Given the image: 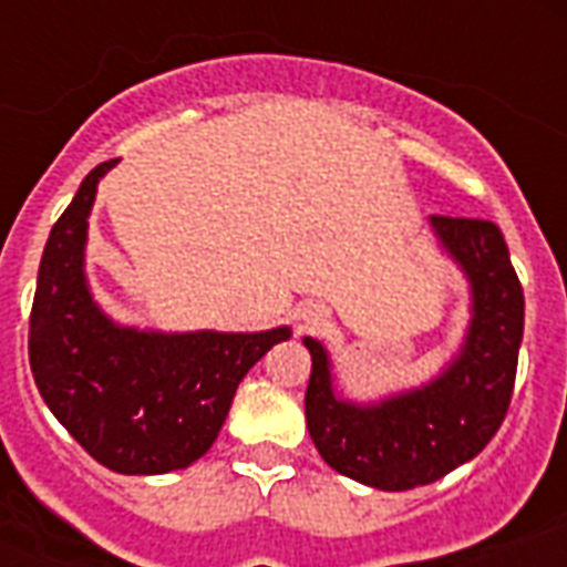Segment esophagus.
Instances as JSON below:
<instances>
[{
  "mask_svg": "<svg viewBox=\"0 0 567 567\" xmlns=\"http://www.w3.org/2000/svg\"><path fill=\"white\" fill-rule=\"evenodd\" d=\"M302 320L309 323V327H318V320H320V311L318 309H309L306 315H302Z\"/></svg>",
  "mask_w": 567,
  "mask_h": 567,
  "instance_id": "34e87169",
  "label": "esophagus"
}]
</instances>
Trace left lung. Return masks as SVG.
Wrapping results in <instances>:
<instances>
[{"instance_id":"1","label":"left lung","mask_w":567,"mask_h":567,"mask_svg":"<svg viewBox=\"0 0 567 567\" xmlns=\"http://www.w3.org/2000/svg\"><path fill=\"white\" fill-rule=\"evenodd\" d=\"M430 229L471 285V320L458 353L417 388L379 400L338 394L332 359L318 338L311 353L306 421L329 467L379 492L430 485L483 453L509 409L524 338V291L503 231L488 220L439 217Z\"/></svg>"}]
</instances>
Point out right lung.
Here are the masks:
<instances>
[{"mask_svg":"<svg viewBox=\"0 0 567 567\" xmlns=\"http://www.w3.org/2000/svg\"><path fill=\"white\" fill-rule=\"evenodd\" d=\"M93 167L49 231L29 320V362L49 412L117 474L182 471L217 439L240 379L291 327L265 332H158L123 327L93 300L84 274Z\"/></svg>","mask_w":567,"mask_h":567,"instance_id":"right-lung-1","label":"right lung"}]
</instances>
